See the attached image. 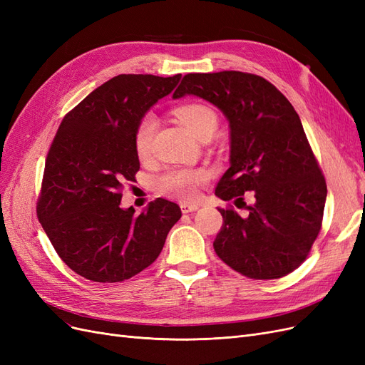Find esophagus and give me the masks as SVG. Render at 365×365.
<instances>
[{"mask_svg":"<svg viewBox=\"0 0 365 365\" xmlns=\"http://www.w3.org/2000/svg\"><path fill=\"white\" fill-rule=\"evenodd\" d=\"M200 208V205L197 204H181V212L182 213H192V212H196V210Z\"/></svg>","mask_w":365,"mask_h":365,"instance_id":"1","label":"esophagus"}]
</instances>
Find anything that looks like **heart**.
Wrapping results in <instances>:
<instances>
[{
  "label": "heart",
  "instance_id": "heart-1",
  "mask_svg": "<svg viewBox=\"0 0 365 365\" xmlns=\"http://www.w3.org/2000/svg\"><path fill=\"white\" fill-rule=\"evenodd\" d=\"M175 117L197 140L205 135H215L219 125L213 109L201 103H187L176 108ZM157 126L158 121L153 114H146L140 120L134 134V148L138 158L143 160L149 157ZM207 178L208 173L204 169H169L155 180V187L157 192L164 196L176 197L181 201H193Z\"/></svg>",
  "mask_w": 365,
  "mask_h": 365
}]
</instances>
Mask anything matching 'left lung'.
<instances>
[{"label": "left lung", "mask_w": 365, "mask_h": 365, "mask_svg": "<svg viewBox=\"0 0 365 365\" xmlns=\"http://www.w3.org/2000/svg\"><path fill=\"white\" fill-rule=\"evenodd\" d=\"M196 96L215 105L230 126V168L215 195L240 200L252 192L248 216L219 208L224 225L215 251L250 279H280L300 267L322 228L324 176L302 120L277 88L240 71L184 76L173 98Z\"/></svg>", "instance_id": "obj_1"}]
</instances>
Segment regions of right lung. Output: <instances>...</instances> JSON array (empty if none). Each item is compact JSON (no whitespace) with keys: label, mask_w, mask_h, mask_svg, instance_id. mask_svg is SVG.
I'll use <instances>...</instances> for the list:
<instances>
[{"label":"right lung","mask_w":365,"mask_h":365,"mask_svg":"<svg viewBox=\"0 0 365 365\" xmlns=\"http://www.w3.org/2000/svg\"><path fill=\"white\" fill-rule=\"evenodd\" d=\"M181 74H120L63 117L48 150L38 202L39 222L59 257L98 283L130 279L155 262L178 204L158 197L135 216L121 189L140 169L134 134Z\"/></svg>","instance_id":"add662e5"}]
</instances>
